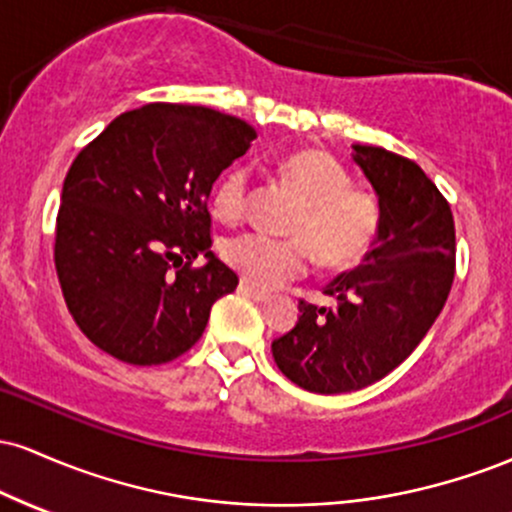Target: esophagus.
Returning a JSON list of instances; mask_svg holds the SVG:
<instances>
[{"label": "esophagus", "mask_w": 512, "mask_h": 512, "mask_svg": "<svg viewBox=\"0 0 512 512\" xmlns=\"http://www.w3.org/2000/svg\"><path fill=\"white\" fill-rule=\"evenodd\" d=\"M238 291L243 293V296L252 298V301H260V303H267L269 298H272V293L264 291V289H257L255 284H250V281H245V279L238 284Z\"/></svg>", "instance_id": "34e87169"}]
</instances>
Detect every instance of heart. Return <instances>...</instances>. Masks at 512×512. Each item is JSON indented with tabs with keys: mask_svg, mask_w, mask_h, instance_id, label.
Instances as JSON below:
<instances>
[{
	"mask_svg": "<svg viewBox=\"0 0 512 512\" xmlns=\"http://www.w3.org/2000/svg\"><path fill=\"white\" fill-rule=\"evenodd\" d=\"M279 178L298 199L286 223V236L240 233L223 243V260L245 281L279 286L303 274L310 255L325 269H351L373 250L380 231V207L366 190L351 187L349 173L332 156L315 149L293 151L279 163ZM250 204V173L233 166L211 192V211L219 221L236 223Z\"/></svg>",
	"mask_w": 512,
	"mask_h": 512,
	"instance_id": "b5f03b06",
	"label": "heart"
}]
</instances>
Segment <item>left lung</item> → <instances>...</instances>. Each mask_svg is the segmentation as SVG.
<instances>
[{"mask_svg": "<svg viewBox=\"0 0 512 512\" xmlns=\"http://www.w3.org/2000/svg\"><path fill=\"white\" fill-rule=\"evenodd\" d=\"M380 207L373 250L327 284L334 308L298 303L296 327L272 342L281 373L317 395L363 390L392 373L443 310L455 276L448 199L409 158L354 144Z\"/></svg>", "mask_w": 512, "mask_h": 512, "instance_id": "1", "label": "left lung"}]
</instances>
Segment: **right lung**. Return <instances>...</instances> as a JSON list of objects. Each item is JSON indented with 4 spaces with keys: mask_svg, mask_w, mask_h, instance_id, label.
<instances>
[{
    "mask_svg": "<svg viewBox=\"0 0 512 512\" xmlns=\"http://www.w3.org/2000/svg\"><path fill=\"white\" fill-rule=\"evenodd\" d=\"M255 137L219 110L149 103L79 151L57 211L55 267L69 313L98 349L161 366L199 342L211 305L238 286L211 252L207 199ZM199 254L208 264L192 268Z\"/></svg>",
    "mask_w": 512,
    "mask_h": 512,
    "instance_id": "obj_1",
    "label": "right lung"
}]
</instances>
